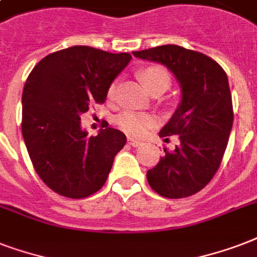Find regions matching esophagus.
<instances>
[{"label": "esophagus", "mask_w": 257, "mask_h": 257, "mask_svg": "<svg viewBox=\"0 0 257 257\" xmlns=\"http://www.w3.org/2000/svg\"><path fill=\"white\" fill-rule=\"evenodd\" d=\"M128 144L132 145V147H135V148H137V147H141V145H143V143H141L140 140H137V139H132V137H129Z\"/></svg>", "instance_id": "34e87169"}]
</instances>
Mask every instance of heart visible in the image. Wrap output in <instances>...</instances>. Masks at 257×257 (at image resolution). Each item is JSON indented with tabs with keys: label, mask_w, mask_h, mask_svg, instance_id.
Listing matches in <instances>:
<instances>
[{
	"label": "heart",
	"mask_w": 257,
	"mask_h": 257,
	"mask_svg": "<svg viewBox=\"0 0 257 257\" xmlns=\"http://www.w3.org/2000/svg\"><path fill=\"white\" fill-rule=\"evenodd\" d=\"M139 77L151 94L156 90H161L164 93L171 86V76L168 70L160 65L145 66L139 70ZM114 96H116V85L112 84L108 88L106 97L108 100H113ZM156 122V117L153 114L132 112V110L124 112L117 117V125L129 136H143L148 129L153 128Z\"/></svg>",
	"instance_id": "obj_1"
}]
</instances>
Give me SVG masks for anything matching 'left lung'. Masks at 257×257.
I'll use <instances>...</instances> for the list:
<instances>
[{"label":"left lung","mask_w":257,"mask_h":257,"mask_svg":"<svg viewBox=\"0 0 257 257\" xmlns=\"http://www.w3.org/2000/svg\"><path fill=\"white\" fill-rule=\"evenodd\" d=\"M135 57L160 62L175 74L181 101L161 137L179 136L173 151L147 172L153 191L168 199L197 193L219 169L233 124L227 73L205 54L179 45H163L133 52ZM168 141V139H165Z\"/></svg>","instance_id":"1"}]
</instances>
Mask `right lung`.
<instances>
[{"label": "right lung", "instance_id": "right-lung-1", "mask_svg": "<svg viewBox=\"0 0 257 257\" xmlns=\"http://www.w3.org/2000/svg\"><path fill=\"white\" fill-rule=\"evenodd\" d=\"M131 60L129 53L78 45L48 54L30 72L22 92V137L40 179L58 195L88 197L108 179L126 137L108 125L89 137L81 114L104 102Z\"/></svg>", "mask_w": 257, "mask_h": 257}]
</instances>
